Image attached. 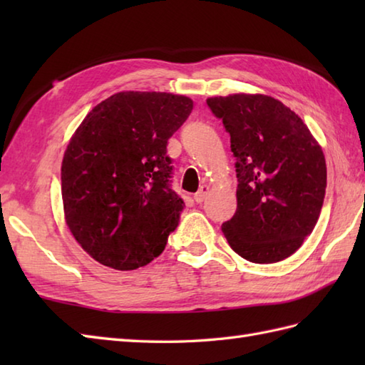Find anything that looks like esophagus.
<instances>
[{
    "label": "esophagus",
    "instance_id": "obj_1",
    "mask_svg": "<svg viewBox=\"0 0 365 365\" xmlns=\"http://www.w3.org/2000/svg\"><path fill=\"white\" fill-rule=\"evenodd\" d=\"M207 192H208V185H202V187L199 188V191L196 192L195 195V200L197 204H200V202H204V199H205V196H207Z\"/></svg>",
    "mask_w": 365,
    "mask_h": 365
}]
</instances>
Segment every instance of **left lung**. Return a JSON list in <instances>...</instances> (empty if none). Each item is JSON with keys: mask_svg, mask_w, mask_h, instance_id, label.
<instances>
[{"mask_svg": "<svg viewBox=\"0 0 365 365\" xmlns=\"http://www.w3.org/2000/svg\"><path fill=\"white\" fill-rule=\"evenodd\" d=\"M230 135L237 212L221 226L238 255L281 262L312 234L327 191V163L307 125L279 100L262 94L207 98Z\"/></svg>", "mask_w": 365, "mask_h": 365, "instance_id": "obj_1", "label": "left lung"}]
</instances>
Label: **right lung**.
<instances>
[{
	"mask_svg": "<svg viewBox=\"0 0 365 365\" xmlns=\"http://www.w3.org/2000/svg\"><path fill=\"white\" fill-rule=\"evenodd\" d=\"M191 111L185 96L127 91L76 128L61 168L66 221L102 265L136 269L165 251L185 207L166 145Z\"/></svg>",
	"mask_w": 365,
	"mask_h": 365,
	"instance_id": "1",
	"label": "right lung"
}]
</instances>
